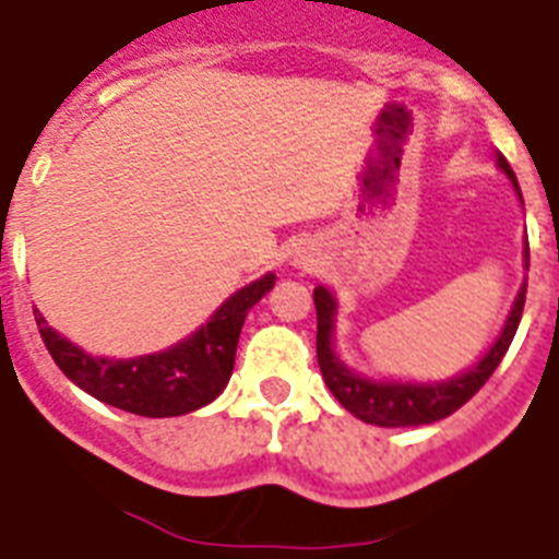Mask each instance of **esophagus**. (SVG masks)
<instances>
[{
	"instance_id": "1",
	"label": "esophagus",
	"mask_w": 559,
	"mask_h": 559,
	"mask_svg": "<svg viewBox=\"0 0 559 559\" xmlns=\"http://www.w3.org/2000/svg\"><path fill=\"white\" fill-rule=\"evenodd\" d=\"M299 263H301V266H305V269L311 266V260H308V258H299Z\"/></svg>"
}]
</instances>
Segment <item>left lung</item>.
<instances>
[{
  "mask_svg": "<svg viewBox=\"0 0 559 559\" xmlns=\"http://www.w3.org/2000/svg\"><path fill=\"white\" fill-rule=\"evenodd\" d=\"M498 165L507 171L512 186L519 189L510 163L500 156ZM524 263L531 266V248H524ZM524 293H527V284H522V290L515 296V305H512L507 325H503V332L495 341V346L483 355V361L477 367H471L468 373L456 376L450 382L436 384H396L370 382V379L355 376L349 367H343L341 358L332 349L334 299L325 287H317L313 290V305H317V361H320L322 379L329 384L334 400L346 412H353L355 417L367 420V424H376V427H420V424H436L441 417L453 415L456 408L465 406L471 396L489 382V376L498 370L500 358L507 355L512 337L519 332V322H522L524 311Z\"/></svg>",
  "mask_w": 559,
  "mask_h": 559,
  "instance_id": "8db88e82",
  "label": "left lung"
}]
</instances>
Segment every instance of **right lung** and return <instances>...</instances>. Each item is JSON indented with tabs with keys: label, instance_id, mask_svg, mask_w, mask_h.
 I'll return each instance as SVG.
<instances>
[{
	"label": "right lung",
	"instance_id": "right-lung-1",
	"mask_svg": "<svg viewBox=\"0 0 559 559\" xmlns=\"http://www.w3.org/2000/svg\"><path fill=\"white\" fill-rule=\"evenodd\" d=\"M272 287H275V275H263L234 293L213 313V320L201 325L189 341L177 343L165 353L130 358V361L91 358L68 337L44 325V317L37 311L35 320L52 361L82 391L130 415L177 417L213 403L222 394L237 361V343L246 313Z\"/></svg>",
	"mask_w": 559,
	"mask_h": 559
}]
</instances>
